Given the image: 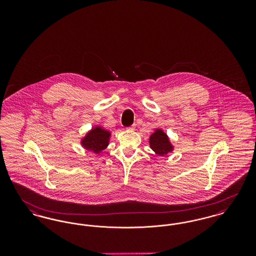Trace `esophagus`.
<instances>
[{
    "instance_id": "34e87169",
    "label": "esophagus",
    "mask_w": 256,
    "mask_h": 256,
    "mask_svg": "<svg viewBox=\"0 0 256 256\" xmlns=\"http://www.w3.org/2000/svg\"><path fill=\"white\" fill-rule=\"evenodd\" d=\"M128 130H135V124H132V126L128 128Z\"/></svg>"
}]
</instances>
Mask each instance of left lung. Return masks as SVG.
Here are the masks:
<instances>
[{"label": "left lung", "mask_w": 256, "mask_h": 256, "mask_svg": "<svg viewBox=\"0 0 256 256\" xmlns=\"http://www.w3.org/2000/svg\"><path fill=\"white\" fill-rule=\"evenodd\" d=\"M148 143L150 148L160 156H167L174 150L168 135L160 128L154 130V132L150 136Z\"/></svg>", "instance_id": "8db88e82"}]
</instances>
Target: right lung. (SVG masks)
<instances>
[{
  "instance_id": "obj_1",
  "label": "right lung",
  "mask_w": 256,
  "mask_h": 256,
  "mask_svg": "<svg viewBox=\"0 0 256 256\" xmlns=\"http://www.w3.org/2000/svg\"><path fill=\"white\" fill-rule=\"evenodd\" d=\"M111 132L102 126H95L89 130L80 140V144L87 150L100 154L110 144Z\"/></svg>"
}]
</instances>
